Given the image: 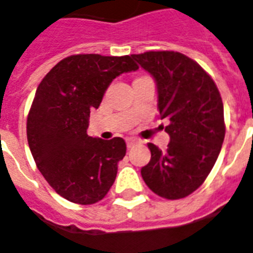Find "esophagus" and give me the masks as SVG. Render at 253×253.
Segmentation results:
<instances>
[{"instance_id":"34e87169","label":"esophagus","mask_w":253,"mask_h":253,"mask_svg":"<svg viewBox=\"0 0 253 253\" xmlns=\"http://www.w3.org/2000/svg\"><path fill=\"white\" fill-rule=\"evenodd\" d=\"M126 144H127V148H132L135 144H137V140L133 139V137H128V139L126 140Z\"/></svg>"}]
</instances>
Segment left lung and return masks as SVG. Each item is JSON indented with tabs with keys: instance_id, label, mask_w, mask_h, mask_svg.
I'll return each instance as SVG.
<instances>
[{
	"instance_id": "left-lung-1",
	"label": "left lung",
	"mask_w": 253,
	"mask_h": 253,
	"mask_svg": "<svg viewBox=\"0 0 253 253\" xmlns=\"http://www.w3.org/2000/svg\"><path fill=\"white\" fill-rule=\"evenodd\" d=\"M132 59L153 76L161 120L169 143L165 152L149 143L150 162L141 176L166 199L185 198L202 185L225 137L224 105L215 82L197 61L176 51H148Z\"/></svg>"
}]
</instances>
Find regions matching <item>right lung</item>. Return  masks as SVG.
Returning <instances> with one entry per match:
<instances>
[{"label": "right lung", "mask_w": 253, "mask_h": 253, "mask_svg": "<svg viewBox=\"0 0 253 253\" xmlns=\"http://www.w3.org/2000/svg\"><path fill=\"white\" fill-rule=\"evenodd\" d=\"M136 69L128 55H72L38 84L27 120L29 149L40 172L63 198L92 205L113 185L126 143L122 137L88 136V118L112 81Z\"/></svg>", "instance_id": "right-lung-1"}]
</instances>
